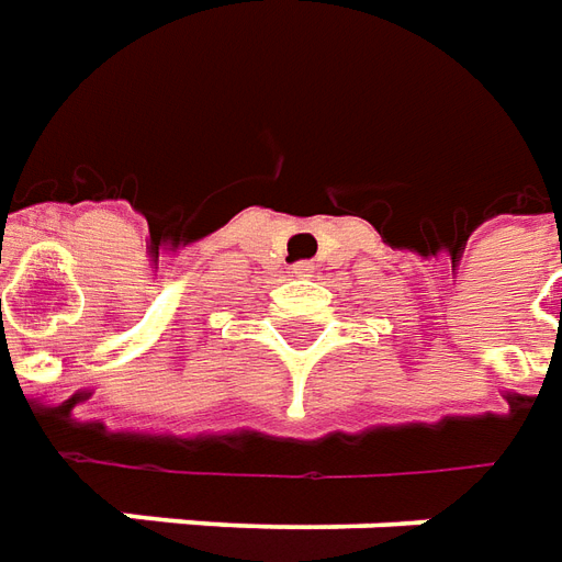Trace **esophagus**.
I'll use <instances>...</instances> for the list:
<instances>
[{
	"mask_svg": "<svg viewBox=\"0 0 562 562\" xmlns=\"http://www.w3.org/2000/svg\"><path fill=\"white\" fill-rule=\"evenodd\" d=\"M314 269V262L312 260H300L296 266H293V272L296 274H308Z\"/></svg>",
	"mask_w": 562,
	"mask_h": 562,
	"instance_id": "1",
	"label": "esophagus"
}]
</instances>
